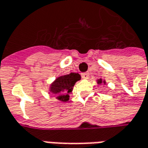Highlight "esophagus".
Listing matches in <instances>:
<instances>
[{
  "label": "esophagus",
  "mask_w": 148,
  "mask_h": 148,
  "mask_svg": "<svg viewBox=\"0 0 148 148\" xmlns=\"http://www.w3.org/2000/svg\"><path fill=\"white\" fill-rule=\"evenodd\" d=\"M81 76L83 79H88V77H89V73H81Z\"/></svg>",
  "instance_id": "34e87169"
}]
</instances>
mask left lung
Masks as SVG:
<instances>
[{
    "instance_id": "8db88e82",
    "label": "left lung",
    "mask_w": 148,
    "mask_h": 148,
    "mask_svg": "<svg viewBox=\"0 0 148 148\" xmlns=\"http://www.w3.org/2000/svg\"><path fill=\"white\" fill-rule=\"evenodd\" d=\"M98 83H99V84H101V83H102V80H101V79H99V81H98Z\"/></svg>"
}]
</instances>
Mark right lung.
Returning <instances> with one entry per match:
<instances>
[{"label":"right lung","mask_w":148,"mask_h":148,"mask_svg":"<svg viewBox=\"0 0 148 148\" xmlns=\"http://www.w3.org/2000/svg\"><path fill=\"white\" fill-rule=\"evenodd\" d=\"M80 79V75L78 73H70L58 78L51 85V91L53 94H58L57 97L59 100L66 102L69 100V94L72 92L75 82Z\"/></svg>","instance_id":"right-lung-1"}]
</instances>
